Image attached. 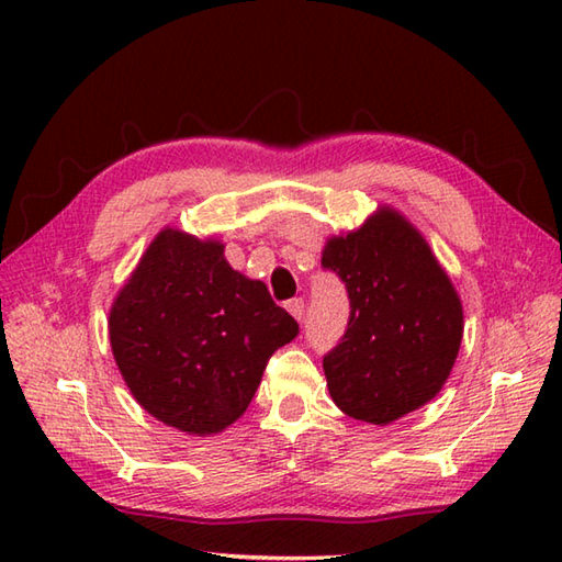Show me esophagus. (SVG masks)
I'll return each mask as SVG.
<instances>
[{
	"label": "esophagus",
	"mask_w": 562,
	"mask_h": 562,
	"mask_svg": "<svg viewBox=\"0 0 562 562\" xmlns=\"http://www.w3.org/2000/svg\"><path fill=\"white\" fill-rule=\"evenodd\" d=\"M288 312H290L296 321L304 318V300H302V296H294V300L288 302Z\"/></svg>",
	"instance_id": "esophagus-1"
}]
</instances>
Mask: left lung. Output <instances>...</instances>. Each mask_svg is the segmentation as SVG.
<instances>
[{"mask_svg":"<svg viewBox=\"0 0 562 562\" xmlns=\"http://www.w3.org/2000/svg\"><path fill=\"white\" fill-rule=\"evenodd\" d=\"M321 266L350 300L348 328L324 355L338 408L389 425L435 398L459 355L463 314L425 238L381 210L362 229L330 238Z\"/></svg>","mask_w":562,"mask_h":562,"instance_id":"1","label":"left lung"}]
</instances>
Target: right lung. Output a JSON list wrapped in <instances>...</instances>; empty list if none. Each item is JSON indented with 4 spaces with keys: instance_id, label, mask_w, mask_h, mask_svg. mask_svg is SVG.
<instances>
[{
    "instance_id": "right-lung-1",
    "label": "right lung",
    "mask_w": 562,
    "mask_h": 562,
    "mask_svg": "<svg viewBox=\"0 0 562 562\" xmlns=\"http://www.w3.org/2000/svg\"><path fill=\"white\" fill-rule=\"evenodd\" d=\"M117 369L137 403L188 435L244 415L272 352L300 324L266 284L224 260V246L166 229L111 308Z\"/></svg>"
}]
</instances>
